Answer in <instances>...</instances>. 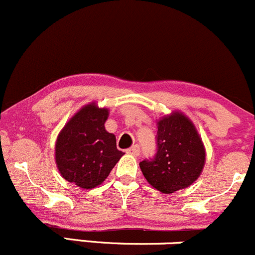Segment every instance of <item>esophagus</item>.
I'll list each match as a JSON object with an SVG mask.
<instances>
[{"label": "esophagus", "instance_id": "34e87169", "mask_svg": "<svg viewBox=\"0 0 255 255\" xmlns=\"http://www.w3.org/2000/svg\"><path fill=\"white\" fill-rule=\"evenodd\" d=\"M127 152L130 153V155L139 156V155H140V147H139L138 145H133L132 147H129V149L127 150Z\"/></svg>", "mask_w": 255, "mask_h": 255}]
</instances>
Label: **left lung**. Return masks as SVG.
Masks as SVG:
<instances>
[{
	"label": "left lung",
	"mask_w": 255,
	"mask_h": 255,
	"mask_svg": "<svg viewBox=\"0 0 255 255\" xmlns=\"http://www.w3.org/2000/svg\"><path fill=\"white\" fill-rule=\"evenodd\" d=\"M156 153L139 163L145 179L163 194L191 185L206 161L202 140L192 122L173 113L157 122Z\"/></svg>",
	"instance_id": "left-lung-1"
}]
</instances>
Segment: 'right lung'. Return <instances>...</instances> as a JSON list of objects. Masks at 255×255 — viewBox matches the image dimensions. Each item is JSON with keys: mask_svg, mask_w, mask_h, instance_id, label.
Instances as JSON below:
<instances>
[{"mask_svg": "<svg viewBox=\"0 0 255 255\" xmlns=\"http://www.w3.org/2000/svg\"><path fill=\"white\" fill-rule=\"evenodd\" d=\"M108 109L92 104L66 123L55 142V161L64 179L82 189L103 183L122 157L116 138L105 130Z\"/></svg>", "mask_w": 255, "mask_h": 255, "instance_id": "obj_1", "label": "right lung"}]
</instances>
